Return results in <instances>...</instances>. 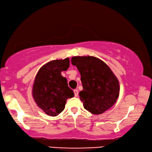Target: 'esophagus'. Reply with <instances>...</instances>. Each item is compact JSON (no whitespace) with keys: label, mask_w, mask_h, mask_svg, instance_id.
Instances as JSON below:
<instances>
[{"label":"esophagus","mask_w":152,"mask_h":152,"mask_svg":"<svg viewBox=\"0 0 152 152\" xmlns=\"http://www.w3.org/2000/svg\"><path fill=\"white\" fill-rule=\"evenodd\" d=\"M74 96H75V97H77V96H78V90H77V89H74Z\"/></svg>","instance_id":"obj_1"}]
</instances>
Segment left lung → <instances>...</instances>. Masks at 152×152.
Segmentation results:
<instances>
[{"label":"left lung","mask_w":152,"mask_h":152,"mask_svg":"<svg viewBox=\"0 0 152 152\" xmlns=\"http://www.w3.org/2000/svg\"><path fill=\"white\" fill-rule=\"evenodd\" d=\"M81 76L83 90L79 93L85 109L93 114H102L112 107L119 96L116 76L102 60L93 56L72 57Z\"/></svg>","instance_id":"8db88e82"}]
</instances>
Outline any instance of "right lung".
Masks as SVG:
<instances>
[{"instance_id": "1", "label": "right lung", "mask_w": 152, "mask_h": 152, "mask_svg": "<svg viewBox=\"0 0 152 152\" xmlns=\"http://www.w3.org/2000/svg\"><path fill=\"white\" fill-rule=\"evenodd\" d=\"M69 67L68 57L48 62L40 67L35 77L32 96L36 103L50 116H56L64 110L67 99L74 96L61 72Z\"/></svg>"}]
</instances>
